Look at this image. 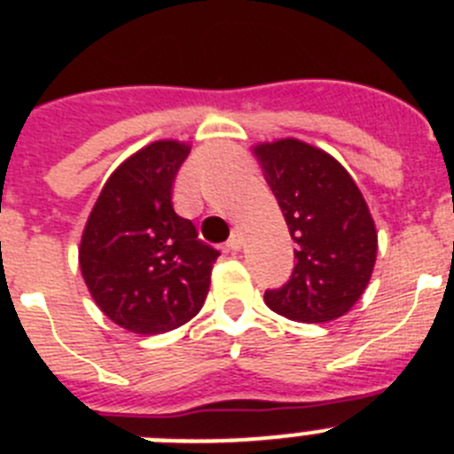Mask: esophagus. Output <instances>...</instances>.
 <instances>
[{
    "instance_id": "1",
    "label": "esophagus",
    "mask_w": 454,
    "mask_h": 454,
    "mask_svg": "<svg viewBox=\"0 0 454 454\" xmlns=\"http://www.w3.org/2000/svg\"><path fill=\"white\" fill-rule=\"evenodd\" d=\"M241 244H244V235H241V231H232L231 239L226 241V248L228 251H239Z\"/></svg>"
}]
</instances>
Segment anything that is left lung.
Wrapping results in <instances>:
<instances>
[{"instance_id":"1","label":"left lung","mask_w":454,"mask_h":454,"mask_svg":"<svg viewBox=\"0 0 454 454\" xmlns=\"http://www.w3.org/2000/svg\"><path fill=\"white\" fill-rule=\"evenodd\" d=\"M253 154L295 241L289 282L264 302L295 323L345 316L370 285L379 248L361 190L333 156L298 138L260 143Z\"/></svg>"}]
</instances>
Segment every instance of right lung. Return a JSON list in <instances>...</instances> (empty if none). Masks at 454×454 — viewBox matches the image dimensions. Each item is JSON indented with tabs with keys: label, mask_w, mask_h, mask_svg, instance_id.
Masks as SVG:
<instances>
[{
	"label": "right lung",
	"mask_w": 454,
	"mask_h": 454,
	"mask_svg": "<svg viewBox=\"0 0 454 454\" xmlns=\"http://www.w3.org/2000/svg\"><path fill=\"white\" fill-rule=\"evenodd\" d=\"M190 145L156 141L122 160L93 206L80 241V270L93 302L122 329L172 332L201 311L219 251L172 206Z\"/></svg>",
	"instance_id": "1"
}]
</instances>
